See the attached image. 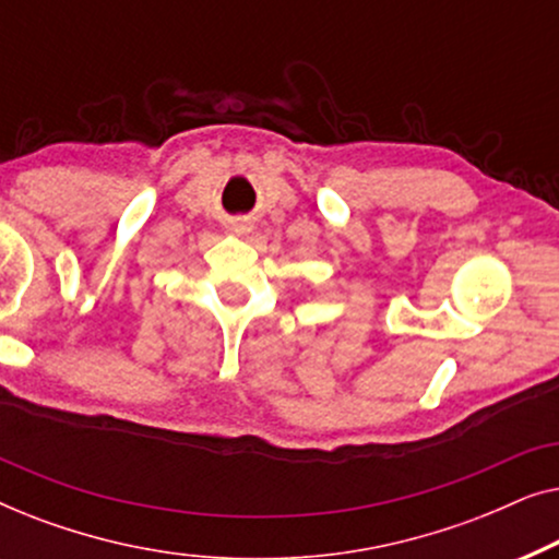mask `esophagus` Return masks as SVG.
Wrapping results in <instances>:
<instances>
[{"label":"esophagus","instance_id":"1","mask_svg":"<svg viewBox=\"0 0 559 559\" xmlns=\"http://www.w3.org/2000/svg\"><path fill=\"white\" fill-rule=\"evenodd\" d=\"M231 228H234L236 234H247V231H251V224H249L247 218H236L234 224H231Z\"/></svg>","mask_w":559,"mask_h":559}]
</instances>
